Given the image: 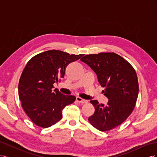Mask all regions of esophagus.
Masks as SVG:
<instances>
[{
    "label": "esophagus",
    "instance_id": "obj_1",
    "mask_svg": "<svg viewBox=\"0 0 157 157\" xmlns=\"http://www.w3.org/2000/svg\"><path fill=\"white\" fill-rule=\"evenodd\" d=\"M76 99H77V101L78 102V103H87V100H86V99H84L81 98L80 97H77V98H76Z\"/></svg>",
    "mask_w": 157,
    "mask_h": 157
}]
</instances>
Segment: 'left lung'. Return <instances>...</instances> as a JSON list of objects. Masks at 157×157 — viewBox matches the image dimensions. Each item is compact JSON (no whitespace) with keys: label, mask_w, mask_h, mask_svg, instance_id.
I'll list each match as a JSON object with an SVG mask.
<instances>
[{"label":"left lung","mask_w":157,"mask_h":157,"mask_svg":"<svg viewBox=\"0 0 157 157\" xmlns=\"http://www.w3.org/2000/svg\"><path fill=\"white\" fill-rule=\"evenodd\" d=\"M80 61L96 74L99 83L105 88L106 105L97 100L90 103L95 107L88 121L98 130L105 132L121 124L134 109L139 93L137 75L132 66L115 53H99L84 56Z\"/></svg>","instance_id":"left-lung-1"}]
</instances>
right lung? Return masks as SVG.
Segmentation results:
<instances>
[{
  "label": "right lung",
  "instance_id": "add662e5",
  "mask_svg": "<svg viewBox=\"0 0 157 157\" xmlns=\"http://www.w3.org/2000/svg\"><path fill=\"white\" fill-rule=\"evenodd\" d=\"M83 56L52 50L36 55L27 63L19 82L18 94L23 110L36 125L48 128L56 124L62 118L65 107L75 101V96L52 88L64 77L67 65Z\"/></svg>",
  "mask_w": 157,
  "mask_h": 157
}]
</instances>
